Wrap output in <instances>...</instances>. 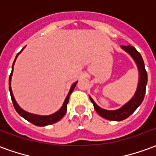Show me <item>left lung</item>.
I'll list each match as a JSON object with an SVG mask.
<instances>
[{
	"mask_svg": "<svg viewBox=\"0 0 156 156\" xmlns=\"http://www.w3.org/2000/svg\"><path fill=\"white\" fill-rule=\"evenodd\" d=\"M121 48L123 50H124L130 55L137 65L138 70H139V83H138L136 92L133 96V98H131L127 104H125L124 106H122L120 108L116 109V110H106V109L100 108L98 105H96L94 99L91 97H89L96 112L101 117L105 118L108 120L121 121L127 119L129 116H130L136 110V108L141 105L142 101L144 100V94H145V88H146V84H147V72L144 68V61H143V58L141 57L140 53L130 45L121 46Z\"/></svg>",
	"mask_w": 156,
	"mask_h": 156,
	"instance_id": "left-lung-1",
	"label": "left lung"
}]
</instances>
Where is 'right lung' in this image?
<instances>
[{
  "label": "right lung",
  "instance_id": "add662e5",
  "mask_svg": "<svg viewBox=\"0 0 156 156\" xmlns=\"http://www.w3.org/2000/svg\"><path fill=\"white\" fill-rule=\"evenodd\" d=\"M24 49V48H22L21 51H19L17 55L16 56V58L14 62H13V64H12V73H11V75L9 77V90H10V94H11V98H12V103H13V105H14V108H15L16 111L18 113L19 115H21L22 118H24L25 119H27V121H29L30 123L32 124H35L37 126H46V125H49V124H52L58 122L63 117L67 112V105L68 104V100H69V96L71 94L73 89H74L75 86L77 84L78 82L74 83L71 86V88L70 90L68 92V96L66 97L64 100V103L63 105L62 106V108L57 111L54 114L50 115H34V114H31V113H28V112L25 111L24 109H22L20 106L18 105V104L16 103V101L15 98L13 96V94H12V87H11V81H12V72H13V68H14V63H15L16 59V58L18 57V55L22 52V51Z\"/></svg>",
  "mask_w": 156,
  "mask_h": 156
}]
</instances>
